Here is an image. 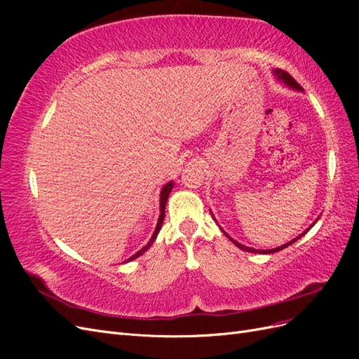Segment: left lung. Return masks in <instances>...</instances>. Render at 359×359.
<instances>
[{"label": "left lung", "mask_w": 359, "mask_h": 359, "mask_svg": "<svg viewBox=\"0 0 359 359\" xmlns=\"http://www.w3.org/2000/svg\"><path fill=\"white\" fill-rule=\"evenodd\" d=\"M274 74L277 76V79H280V81H283L287 86H289V88H293V90H297V91H302V88H301V86H299V83L295 81V79H293L292 78V76L287 73V72H285V70H278V69H276L274 70ZM319 220V219H318ZM316 220V222H318ZM316 222H314V223H316ZM313 223V224H314ZM313 224L310 226V227H313ZM310 227H309V229L307 231H304L301 235H298L297 238H293V240L292 241H289V243H286V244H283V245H280V247H277V248H271V250H257V248H252V247H245V245H243V244H240V243H238V241H235V240H232V238L229 236V235H227L223 229V233L227 236V238H229V240L238 247V248H241V250H244V252H250V253H259V255H269V253H276V252H280V250H283V248H286V247H289L290 244H293V243H295V241H298L299 240V238L301 236H304V233H307L309 231H310Z\"/></svg>", "instance_id": "8db88e82"}]
</instances>
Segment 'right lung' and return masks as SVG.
I'll use <instances>...</instances> for the list:
<instances>
[{
  "mask_svg": "<svg viewBox=\"0 0 359 359\" xmlns=\"http://www.w3.org/2000/svg\"><path fill=\"white\" fill-rule=\"evenodd\" d=\"M172 189H173V181L168 182L166 186L161 189V193H160V217H158V222H157V226H156V229H154V233H153V236H151V240L148 241V244H147L145 247L140 248L139 252H137V253H135L132 257L127 259V262H130V260H133V259L139 257L140 255H144V253L147 252V250L151 247V244H153V243L156 241V238H157V235H158V232H160V229H161L163 220H165V208H166V202H168L169 193L172 191Z\"/></svg>",
  "mask_w": 359,
  "mask_h": 359,
  "instance_id": "add662e5",
  "label": "right lung"
}]
</instances>
